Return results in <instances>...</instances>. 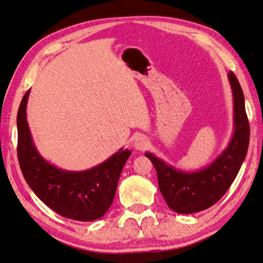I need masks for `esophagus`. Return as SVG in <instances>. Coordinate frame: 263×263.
Returning <instances> with one entry per match:
<instances>
[{
	"label": "esophagus",
	"mask_w": 263,
	"mask_h": 263,
	"mask_svg": "<svg viewBox=\"0 0 263 263\" xmlns=\"http://www.w3.org/2000/svg\"><path fill=\"white\" fill-rule=\"evenodd\" d=\"M148 144L149 142L147 141V138L144 136H137L134 139V147L138 149V151H144L148 146Z\"/></svg>",
	"instance_id": "obj_1"
}]
</instances>
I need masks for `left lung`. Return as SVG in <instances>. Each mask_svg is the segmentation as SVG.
<instances>
[{
	"mask_svg": "<svg viewBox=\"0 0 263 263\" xmlns=\"http://www.w3.org/2000/svg\"><path fill=\"white\" fill-rule=\"evenodd\" d=\"M234 101V133L227 147L205 168L183 171L165 163L152 153L159 189L168 206L177 213H195L212 206L224 195L236 178L248 153L250 125L242 87L234 72L228 73Z\"/></svg>",
	"mask_w": 263,
	"mask_h": 263,
	"instance_id": "1",
	"label": "left lung"
}]
</instances>
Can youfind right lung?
Here are the masks:
<instances>
[{
  "mask_svg": "<svg viewBox=\"0 0 263 263\" xmlns=\"http://www.w3.org/2000/svg\"><path fill=\"white\" fill-rule=\"evenodd\" d=\"M27 90L18 110V160L27 184L53 211L72 220L92 221L103 217L114 202L122 168L132 151H119L94 168L63 170L37 151L27 122Z\"/></svg>",
  "mask_w": 263,
  "mask_h": 263,
  "instance_id": "right-lung-1",
  "label": "right lung"
}]
</instances>
